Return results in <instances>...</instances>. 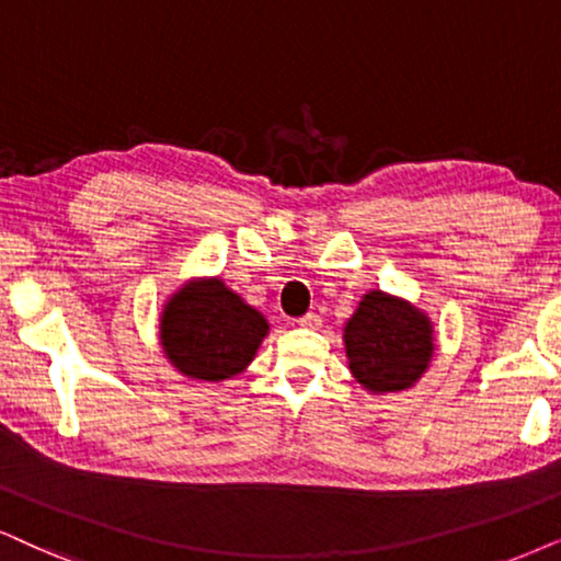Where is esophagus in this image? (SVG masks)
Returning <instances> with one entry per match:
<instances>
[{"mask_svg": "<svg viewBox=\"0 0 561 561\" xmlns=\"http://www.w3.org/2000/svg\"><path fill=\"white\" fill-rule=\"evenodd\" d=\"M297 325H302V329H318V325H321V316L305 313L302 318H297Z\"/></svg>", "mask_w": 561, "mask_h": 561, "instance_id": "esophagus-1", "label": "esophagus"}]
</instances>
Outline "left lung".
<instances>
[{
	"label": "left lung",
	"mask_w": 561,
	"mask_h": 561,
	"mask_svg": "<svg viewBox=\"0 0 561 561\" xmlns=\"http://www.w3.org/2000/svg\"><path fill=\"white\" fill-rule=\"evenodd\" d=\"M344 344L352 375L373 393L414 386L435 350L430 318L380 289L363 297L344 329Z\"/></svg>",
	"instance_id": "obj_1"
}]
</instances>
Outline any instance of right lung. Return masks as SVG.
Listing matches in <instances>:
<instances>
[{
  "label": "right lung",
  "instance_id": "obj_1",
  "mask_svg": "<svg viewBox=\"0 0 561 561\" xmlns=\"http://www.w3.org/2000/svg\"><path fill=\"white\" fill-rule=\"evenodd\" d=\"M266 331V318L219 279L191 282L170 297L160 318L168 359L198 380H225L243 373Z\"/></svg>",
  "mask_w": 561,
  "mask_h": 561
}]
</instances>
